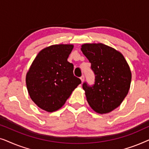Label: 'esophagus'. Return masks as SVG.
<instances>
[{"label":"esophagus","mask_w":149,"mask_h":149,"mask_svg":"<svg viewBox=\"0 0 149 149\" xmlns=\"http://www.w3.org/2000/svg\"><path fill=\"white\" fill-rule=\"evenodd\" d=\"M81 82H83V81H85V77L84 76H83H83H81Z\"/></svg>","instance_id":"obj_1"}]
</instances>
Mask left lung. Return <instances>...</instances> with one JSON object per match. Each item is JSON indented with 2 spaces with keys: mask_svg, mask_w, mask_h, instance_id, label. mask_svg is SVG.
Instances as JSON below:
<instances>
[{
  "mask_svg": "<svg viewBox=\"0 0 149 149\" xmlns=\"http://www.w3.org/2000/svg\"><path fill=\"white\" fill-rule=\"evenodd\" d=\"M81 52L91 63L95 74L92 87L83 85L87 101L99 114H106L119 107L129 91L132 72L123 54L102 43H85Z\"/></svg>",
  "mask_w": 149,
  "mask_h": 149,
  "instance_id": "8db88e82",
  "label": "left lung"
}]
</instances>
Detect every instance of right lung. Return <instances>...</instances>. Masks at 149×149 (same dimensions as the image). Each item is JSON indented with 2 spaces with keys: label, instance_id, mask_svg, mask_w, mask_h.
Here are the masks:
<instances>
[{
  "label": "right lung",
  "instance_id": "obj_1",
  "mask_svg": "<svg viewBox=\"0 0 149 149\" xmlns=\"http://www.w3.org/2000/svg\"><path fill=\"white\" fill-rule=\"evenodd\" d=\"M74 45L59 44L47 47L37 54L26 77L32 100L49 113L62 108L80 79L73 74V64L68 59Z\"/></svg>",
  "mask_w": 149,
  "mask_h": 149
}]
</instances>
